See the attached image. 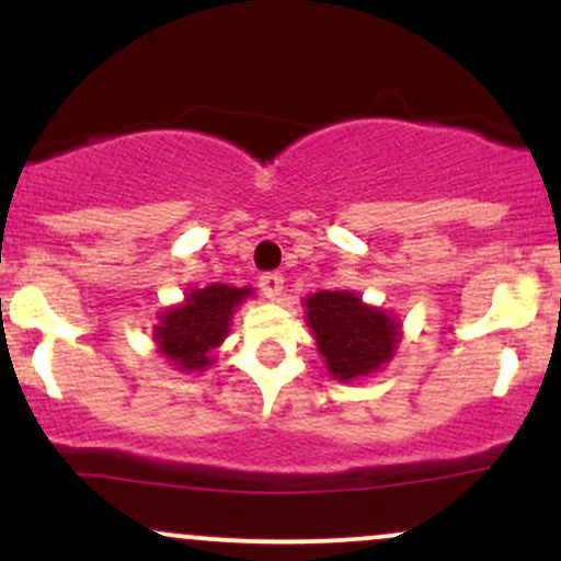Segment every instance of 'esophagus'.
<instances>
[{"label": "esophagus", "instance_id": "obj_1", "mask_svg": "<svg viewBox=\"0 0 561 561\" xmlns=\"http://www.w3.org/2000/svg\"><path fill=\"white\" fill-rule=\"evenodd\" d=\"M282 285H285V276H282L279 272H266L259 276V287L266 298H279Z\"/></svg>", "mask_w": 561, "mask_h": 561}]
</instances>
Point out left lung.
<instances>
[{
	"instance_id": "1",
	"label": "left lung",
	"mask_w": 561,
	"mask_h": 561,
	"mask_svg": "<svg viewBox=\"0 0 561 561\" xmlns=\"http://www.w3.org/2000/svg\"><path fill=\"white\" fill-rule=\"evenodd\" d=\"M306 308L319 353L337 379L369 375L390 362L398 324L377 308L364 306L358 295L321 289L306 300Z\"/></svg>"
}]
</instances>
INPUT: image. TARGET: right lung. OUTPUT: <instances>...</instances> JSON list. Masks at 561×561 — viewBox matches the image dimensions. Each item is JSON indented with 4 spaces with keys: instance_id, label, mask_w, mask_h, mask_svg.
<instances>
[{
    "instance_id": "add662e5",
    "label": "right lung",
    "mask_w": 561,
    "mask_h": 561,
    "mask_svg": "<svg viewBox=\"0 0 561 561\" xmlns=\"http://www.w3.org/2000/svg\"><path fill=\"white\" fill-rule=\"evenodd\" d=\"M244 295H250L248 287L210 285L195 289L184 306L165 311L156 327L163 356L182 369L199 371L208 366V353L227 337L231 311Z\"/></svg>"
}]
</instances>
